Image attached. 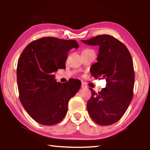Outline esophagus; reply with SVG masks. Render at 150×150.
<instances>
[{
  "instance_id": "34e87169",
  "label": "esophagus",
  "mask_w": 150,
  "mask_h": 150,
  "mask_svg": "<svg viewBox=\"0 0 150 150\" xmlns=\"http://www.w3.org/2000/svg\"><path fill=\"white\" fill-rule=\"evenodd\" d=\"M87 86L86 85L85 83H82V84H81V88H87Z\"/></svg>"
}]
</instances>
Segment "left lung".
<instances>
[{
	"label": "left lung",
	"mask_w": 150,
	"mask_h": 150,
	"mask_svg": "<svg viewBox=\"0 0 150 150\" xmlns=\"http://www.w3.org/2000/svg\"><path fill=\"white\" fill-rule=\"evenodd\" d=\"M85 44L98 45L97 62L91 67V75L105 79L106 87L96 93L92 88L87 107L91 118L101 126L116 123L122 117L133 97V61L126 45L110 35H99Z\"/></svg>",
	"instance_id": "obj_1"
}]
</instances>
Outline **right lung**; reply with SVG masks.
I'll use <instances>...</instances> for the list:
<instances>
[{"label":"right lung","mask_w":150,"mask_h":150,"mask_svg":"<svg viewBox=\"0 0 150 150\" xmlns=\"http://www.w3.org/2000/svg\"><path fill=\"white\" fill-rule=\"evenodd\" d=\"M73 47H79L75 40L42 38L30 43L18 62L20 100L28 115L43 125L62 121L69 100L81 87V83L77 79L57 83L54 75L65 67L67 53Z\"/></svg>","instance_id":"add662e5"}]
</instances>
